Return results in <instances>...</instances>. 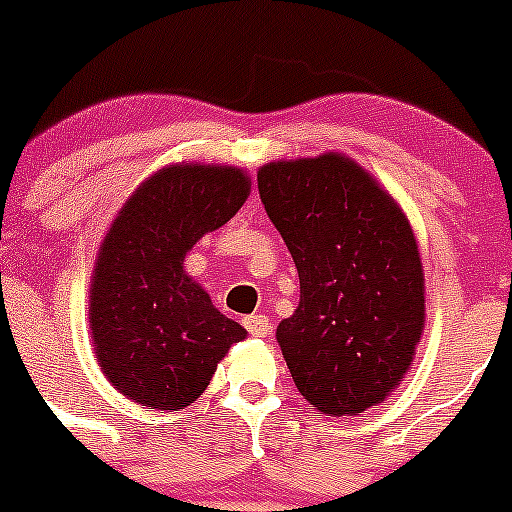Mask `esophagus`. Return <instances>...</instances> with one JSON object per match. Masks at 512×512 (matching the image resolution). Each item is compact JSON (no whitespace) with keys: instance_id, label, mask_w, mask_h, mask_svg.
<instances>
[{"instance_id":"esophagus-1","label":"esophagus","mask_w":512,"mask_h":512,"mask_svg":"<svg viewBox=\"0 0 512 512\" xmlns=\"http://www.w3.org/2000/svg\"><path fill=\"white\" fill-rule=\"evenodd\" d=\"M242 324H245V329L252 337H267L270 334V319L267 317H245Z\"/></svg>"}]
</instances>
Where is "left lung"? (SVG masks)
Masks as SVG:
<instances>
[{
  "label": "left lung",
  "instance_id": "8db88e82",
  "mask_svg": "<svg viewBox=\"0 0 512 512\" xmlns=\"http://www.w3.org/2000/svg\"><path fill=\"white\" fill-rule=\"evenodd\" d=\"M257 188L299 275L297 309L277 327L294 386L322 414L359 416L404 381L426 324L409 218L342 153L272 160Z\"/></svg>",
  "mask_w": 512,
  "mask_h": 512
}]
</instances>
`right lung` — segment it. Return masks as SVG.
I'll list each match as a JSON object with an SVG mask.
<instances>
[{
  "label": "right lung",
  "mask_w": 512,
  "mask_h": 512,
  "mask_svg": "<svg viewBox=\"0 0 512 512\" xmlns=\"http://www.w3.org/2000/svg\"><path fill=\"white\" fill-rule=\"evenodd\" d=\"M250 195L237 165L173 163L143 180L108 227L91 275L89 329L103 376L156 411L190 406L245 329L215 309L185 255Z\"/></svg>",
  "instance_id": "obj_1"
}]
</instances>
